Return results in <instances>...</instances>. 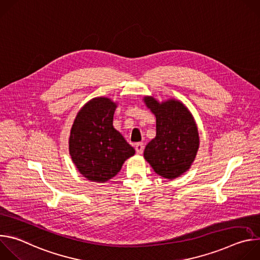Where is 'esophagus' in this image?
<instances>
[{
	"label": "esophagus",
	"instance_id": "34e87169",
	"mask_svg": "<svg viewBox=\"0 0 260 260\" xmlns=\"http://www.w3.org/2000/svg\"><path fill=\"white\" fill-rule=\"evenodd\" d=\"M135 149L137 151L138 154H142L143 153V150H144V145L143 143H137L136 146H135Z\"/></svg>",
	"mask_w": 260,
	"mask_h": 260
}]
</instances>
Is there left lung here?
Listing matches in <instances>:
<instances>
[{"label": "left lung", "instance_id": "left-lung-1", "mask_svg": "<svg viewBox=\"0 0 260 260\" xmlns=\"http://www.w3.org/2000/svg\"><path fill=\"white\" fill-rule=\"evenodd\" d=\"M143 101L156 118V136L147 144L144 157L159 176L178 178L190 169L198 154L200 137L196 120L179 100L159 103L146 95Z\"/></svg>", "mask_w": 260, "mask_h": 260}]
</instances>
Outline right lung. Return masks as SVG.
<instances>
[{
  "label": "right lung",
  "instance_id": "obj_1",
  "mask_svg": "<svg viewBox=\"0 0 260 260\" xmlns=\"http://www.w3.org/2000/svg\"><path fill=\"white\" fill-rule=\"evenodd\" d=\"M117 103L106 96L87 102L76 115L69 138V152L87 180L104 183L135 154L134 148L113 127Z\"/></svg>",
  "mask_w": 260,
  "mask_h": 260
}]
</instances>
